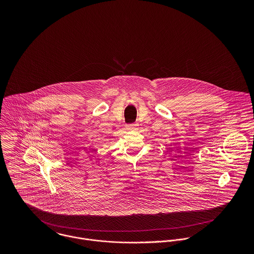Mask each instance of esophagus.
Segmentation results:
<instances>
[{
	"label": "esophagus",
	"instance_id": "34e87169",
	"mask_svg": "<svg viewBox=\"0 0 254 254\" xmlns=\"http://www.w3.org/2000/svg\"><path fill=\"white\" fill-rule=\"evenodd\" d=\"M137 126H138V124H131V125L128 126V127H129L128 129H129V130H133V129H136Z\"/></svg>",
	"mask_w": 254,
	"mask_h": 254
}]
</instances>
